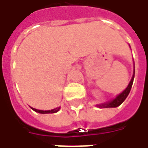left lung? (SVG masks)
<instances>
[{"label":"left lung","mask_w":148,"mask_h":148,"mask_svg":"<svg viewBox=\"0 0 148 148\" xmlns=\"http://www.w3.org/2000/svg\"><path fill=\"white\" fill-rule=\"evenodd\" d=\"M134 75H133V77H132L131 81L130 82L129 86H127V88L125 90L123 91L121 94L118 95L116 99H114L113 100L110 101V102H108V103H105L99 104L98 107L99 108H116L118 106H120L121 104L125 100V99L127 98V96L130 94V90L132 88V85H133V82H134Z\"/></svg>","instance_id":"1"}]
</instances>
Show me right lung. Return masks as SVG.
<instances>
[{
    "instance_id": "1",
    "label": "right lung",
    "mask_w": 148,
    "mask_h": 148,
    "mask_svg": "<svg viewBox=\"0 0 148 148\" xmlns=\"http://www.w3.org/2000/svg\"><path fill=\"white\" fill-rule=\"evenodd\" d=\"M60 108H54L53 110H49V111H42V110H37V109H35L32 108L33 111L35 112H38V113H41V114H47V113H55V112H57L58 110H59Z\"/></svg>"
}]
</instances>
